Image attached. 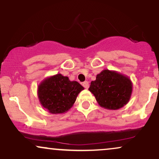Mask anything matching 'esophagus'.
<instances>
[{
	"mask_svg": "<svg viewBox=\"0 0 159 159\" xmlns=\"http://www.w3.org/2000/svg\"><path fill=\"white\" fill-rule=\"evenodd\" d=\"M82 85H83V87H84L85 89H88V87H89V83H88V81H84V82H83V84H82Z\"/></svg>",
	"mask_w": 159,
	"mask_h": 159,
	"instance_id": "34e87169",
	"label": "esophagus"
}]
</instances>
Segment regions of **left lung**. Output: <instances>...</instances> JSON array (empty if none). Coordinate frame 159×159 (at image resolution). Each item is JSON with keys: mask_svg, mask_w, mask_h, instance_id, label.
<instances>
[{"mask_svg": "<svg viewBox=\"0 0 159 159\" xmlns=\"http://www.w3.org/2000/svg\"><path fill=\"white\" fill-rule=\"evenodd\" d=\"M89 90L98 105L108 110H117L125 105L132 93V82L128 76L116 71L104 69L90 83Z\"/></svg>", "mask_w": 159, "mask_h": 159, "instance_id": "obj_1", "label": "left lung"}]
</instances>
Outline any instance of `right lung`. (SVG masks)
I'll list each match as a JSON object with an SVG mask.
<instances>
[{
	"instance_id": "right-lung-1",
	"label": "right lung",
	"mask_w": 159,
	"mask_h": 159,
	"mask_svg": "<svg viewBox=\"0 0 159 159\" xmlns=\"http://www.w3.org/2000/svg\"><path fill=\"white\" fill-rule=\"evenodd\" d=\"M84 87L66 76L57 74L45 78L38 86L37 96L41 105L53 114H63L73 106Z\"/></svg>"
}]
</instances>
